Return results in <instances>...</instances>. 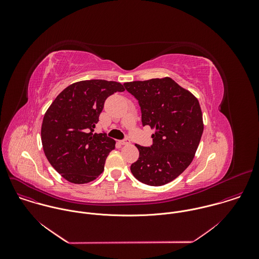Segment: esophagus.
I'll return each instance as SVG.
<instances>
[{
    "label": "esophagus",
    "mask_w": 259,
    "mask_h": 259,
    "mask_svg": "<svg viewBox=\"0 0 259 259\" xmlns=\"http://www.w3.org/2000/svg\"><path fill=\"white\" fill-rule=\"evenodd\" d=\"M118 143H119V145H121V146H125V145L131 144V142H130L128 139H125V140H123V141H119Z\"/></svg>",
    "instance_id": "obj_1"
}]
</instances>
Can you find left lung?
I'll return each mask as SVG.
<instances>
[{
	"mask_svg": "<svg viewBox=\"0 0 259 259\" xmlns=\"http://www.w3.org/2000/svg\"><path fill=\"white\" fill-rule=\"evenodd\" d=\"M123 85L139 101L143 124L155 131L150 148L136 145L140 157L132 174L145 185L168 184L185 171L198 148L203 133L198 100L169 76Z\"/></svg>",
	"mask_w": 259,
	"mask_h": 259,
	"instance_id": "1",
	"label": "left lung"
}]
</instances>
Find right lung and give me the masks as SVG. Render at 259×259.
<instances>
[{"instance_id": "1", "label": "right lung", "mask_w": 259, "mask_h": 259, "mask_svg": "<svg viewBox=\"0 0 259 259\" xmlns=\"http://www.w3.org/2000/svg\"><path fill=\"white\" fill-rule=\"evenodd\" d=\"M123 91L120 82L112 80L76 81L60 93L45 112L40 128L44 152L68 182L88 184L104 171L115 141L94 128L107 98Z\"/></svg>"}]
</instances>
